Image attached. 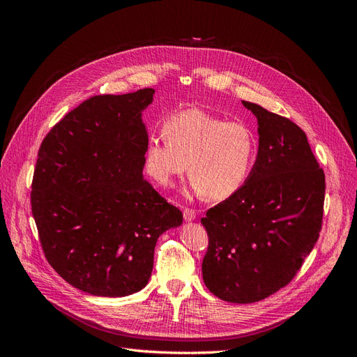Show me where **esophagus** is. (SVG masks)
<instances>
[{
  "instance_id": "obj_1",
  "label": "esophagus",
  "mask_w": 357,
  "mask_h": 357,
  "mask_svg": "<svg viewBox=\"0 0 357 357\" xmlns=\"http://www.w3.org/2000/svg\"><path fill=\"white\" fill-rule=\"evenodd\" d=\"M183 218L188 222H192L197 219V211L192 210V208H183Z\"/></svg>"
}]
</instances>
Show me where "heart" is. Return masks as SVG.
<instances>
[{
    "label": "heart",
    "instance_id": "1",
    "mask_svg": "<svg viewBox=\"0 0 357 357\" xmlns=\"http://www.w3.org/2000/svg\"><path fill=\"white\" fill-rule=\"evenodd\" d=\"M256 153L257 138L248 125L186 109L167 119L164 134L149 137L144 167L160 186H169L190 169L195 192L219 201L244 185Z\"/></svg>",
    "mask_w": 357,
    "mask_h": 357
}]
</instances>
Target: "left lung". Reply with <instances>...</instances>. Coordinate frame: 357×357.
<instances>
[{
  "label": "left lung",
  "mask_w": 357,
  "mask_h": 357,
  "mask_svg": "<svg viewBox=\"0 0 357 357\" xmlns=\"http://www.w3.org/2000/svg\"><path fill=\"white\" fill-rule=\"evenodd\" d=\"M243 104L257 119L256 162L244 185L201 219L208 234L204 283L234 304L262 301L291 282L319 240L326 189L305 132Z\"/></svg>",
  "instance_id": "1"
}]
</instances>
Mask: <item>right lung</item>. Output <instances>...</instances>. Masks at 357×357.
<instances>
[{"label":"right lung","mask_w":357,"mask_h":357,"mask_svg":"<svg viewBox=\"0 0 357 357\" xmlns=\"http://www.w3.org/2000/svg\"><path fill=\"white\" fill-rule=\"evenodd\" d=\"M155 89L95 95L43 139L31 208L47 262L95 296L132 295L149 283L159 236L183 222L143 177L142 113Z\"/></svg>","instance_id":"add662e5"}]
</instances>
